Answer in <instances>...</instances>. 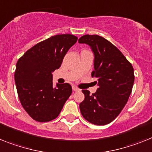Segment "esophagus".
Wrapping results in <instances>:
<instances>
[{
    "instance_id": "34e87169",
    "label": "esophagus",
    "mask_w": 152,
    "mask_h": 152,
    "mask_svg": "<svg viewBox=\"0 0 152 152\" xmlns=\"http://www.w3.org/2000/svg\"><path fill=\"white\" fill-rule=\"evenodd\" d=\"M72 90H73V91H75V92H76V91H80V89H79L78 87H76V86H72Z\"/></svg>"
}]
</instances>
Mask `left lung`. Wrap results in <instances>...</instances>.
<instances>
[{"label":"left lung","mask_w":152,"mask_h":152,"mask_svg":"<svg viewBox=\"0 0 152 152\" xmlns=\"http://www.w3.org/2000/svg\"><path fill=\"white\" fill-rule=\"evenodd\" d=\"M79 42L89 45L94 53L92 77L97 79L96 92L90 95L83 90L85 99L80 104L83 117L96 125L112 122L121 112L132 91L133 66L110 42L96 35H85Z\"/></svg>","instance_id":"left-lung-1"}]
</instances>
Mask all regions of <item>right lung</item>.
Masks as SVG:
<instances>
[{
    "label": "right lung",
    "instance_id": "add662e5",
    "mask_svg": "<svg viewBox=\"0 0 152 152\" xmlns=\"http://www.w3.org/2000/svg\"><path fill=\"white\" fill-rule=\"evenodd\" d=\"M78 38L56 35L28 49L16 64L15 80L23 108L32 119L48 122L56 118L72 94L69 83L52 86V74Z\"/></svg>",
    "mask_w": 152,
    "mask_h": 152
}]
</instances>
